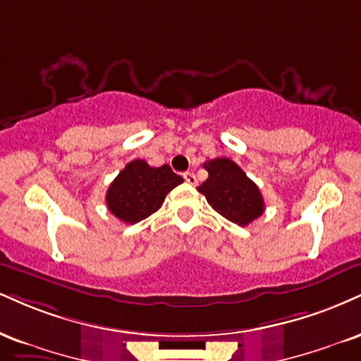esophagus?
I'll use <instances>...</instances> for the list:
<instances>
[{
  "label": "esophagus",
  "instance_id": "34e87169",
  "mask_svg": "<svg viewBox=\"0 0 361 361\" xmlns=\"http://www.w3.org/2000/svg\"><path fill=\"white\" fill-rule=\"evenodd\" d=\"M183 178H185V181L188 185H195L197 183V176H195V173H192V171H186V173H183Z\"/></svg>",
  "mask_w": 361,
  "mask_h": 361
}]
</instances>
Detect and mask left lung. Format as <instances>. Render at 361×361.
I'll return each mask as SVG.
<instances>
[{
  "instance_id": "8db88e82",
  "label": "left lung",
  "mask_w": 361,
  "mask_h": 361,
  "mask_svg": "<svg viewBox=\"0 0 361 361\" xmlns=\"http://www.w3.org/2000/svg\"><path fill=\"white\" fill-rule=\"evenodd\" d=\"M208 178L198 186L215 212L230 222L245 227L266 210L259 186L244 169L228 158H215L203 164Z\"/></svg>"
}]
</instances>
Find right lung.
I'll list each match as a JSON object with an SVG mask.
<instances>
[{"label":"right lung","instance_id":"right-lung-1","mask_svg":"<svg viewBox=\"0 0 361 361\" xmlns=\"http://www.w3.org/2000/svg\"><path fill=\"white\" fill-rule=\"evenodd\" d=\"M183 178L171 171L168 164L149 166L145 159H134L112 181L106 195L111 214L124 224H137L163 205L166 195Z\"/></svg>","mask_w":361,"mask_h":361}]
</instances>
